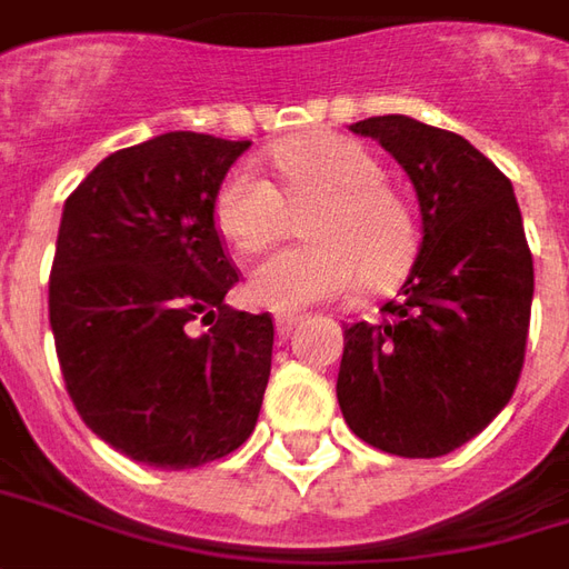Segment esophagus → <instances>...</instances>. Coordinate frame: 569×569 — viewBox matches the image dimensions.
Returning <instances> with one entry per match:
<instances>
[{"instance_id": "34e87169", "label": "esophagus", "mask_w": 569, "mask_h": 569, "mask_svg": "<svg viewBox=\"0 0 569 569\" xmlns=\"http://www.w3.org/2000/svg\"><path fill=\"white\" fill-rule=\"evenodd\" d=\"M300 322H303V316H297V312H281V316H276L278 337H288Z\"/></svg>"}]
</instances>
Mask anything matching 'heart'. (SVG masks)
I'll list each match as a JSON object with an SVG mask.
<instances>
[{
  "mask_svg": "<svg viewBox=\"0 0 569 569\" xmlns=\"http://www.w3.org/2000/svg\"><path fill=\"white\" fill-rule=\"evenodd\" d=\"M278 188L253 163H238L217 191L213 217L226 241L244 253L278 244L291 210L303 219L309 244L262 260L247 293L278 312L337 300L362 281L383 288L406 272L418 247L409 198L383 179L381 160L343 136H316L276 148Z\"/></svg>",
  "mask_w": 569,
  "mask_h": 569,
  "instance_id": "b5f03b06",
  "label": "heart"
}]
</instances>
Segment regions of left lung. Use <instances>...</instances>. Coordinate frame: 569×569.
<instances>
[{
    "label": "left lung",
    "instance_id": "1",
    "mask_svg": "<svg viewBox=\"0 0 569 569\" xmlns=\"http://www.w3.org/2000/svg\"><path fill=\"white\" fill-rule=\"evenodd\" d=\"M409 172L421 250L397 300L343 337L337 402L368 446L437 458L515 393L532 307V253L511 179L468 139L402 113L352 123Z\"/></svg>",
    "mask_w": 569,
    "mask_h": 569
}]
</instances>
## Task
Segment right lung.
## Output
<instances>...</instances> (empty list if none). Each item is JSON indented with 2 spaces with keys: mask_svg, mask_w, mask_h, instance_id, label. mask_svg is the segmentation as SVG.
<instances>
[{
  "mask_svg": "<svg viewBox=\"0 0 569 569\" xmlns=\"http://www.w3.org/2000/svg\"><path fill=\"white\" fill-rule=\"evenodd\" d=\"M247 148L163 132L101 160L64 201L49 278L64 387L92 433L151 468L229 456L260 418L276 325L226 307L241 272L213 217Z\"/></svg>",
  "mask_w": 569,
  "mask_h": 569,
  "instance_id": "add662e5",
  "label": "right lung"
}]
</instances>
